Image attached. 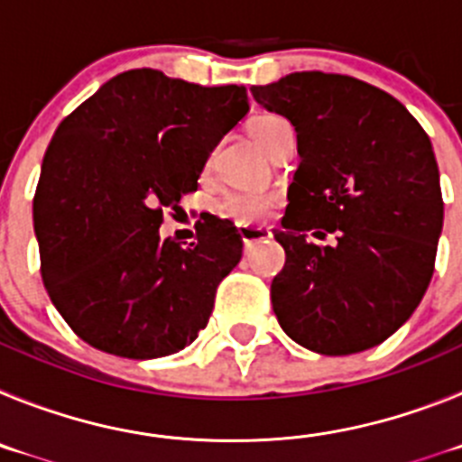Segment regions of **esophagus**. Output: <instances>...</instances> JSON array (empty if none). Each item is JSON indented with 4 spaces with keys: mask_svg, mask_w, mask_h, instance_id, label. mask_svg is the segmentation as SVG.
Instances as JSON below:
<instances>
[{
    "mask_svg": "<svg viewBox=\"0 0 462 462\" xmlns=\"http://www.w3.org/2000/svg\"><path fill=\"white\" fill-rule=\"evenodd\" d=\"M238 236L245 243V250H250L252 245L259 243V240H268L273 234L268 231V228H261V226H238Z\"/></svg>",
    "mask_w": 462,
    "mask_h": 462,
    "instance_id": "34e87169",
    "label": "esophagus"
}]
</instances>
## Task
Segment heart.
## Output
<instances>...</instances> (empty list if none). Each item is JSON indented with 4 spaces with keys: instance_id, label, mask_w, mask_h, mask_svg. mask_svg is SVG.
I'll use <instances>...</instances> for the list:
<instances>
[{
    "instance_id": "heart-1",
    "label": "heart",
    "mask_w": 462,
    "mask_h": 462,
    "mask_svg": "<svg viewBox=\"0 0 462 462\" xmlns=\"http://www.w3.org/2000/svg\"><path fill=\"white\" fill-rule=\"evenodd\" d=\"M291 129L284 117L280 116H259L250 125V134L261 148L268 150L271 143L280 136L282 132ZM277 203V194L263 189H243V191H226L217 201V212L222 217L234 219L238 224H256L266 217L273 206Z\"/></svg>"
}]
</instances>
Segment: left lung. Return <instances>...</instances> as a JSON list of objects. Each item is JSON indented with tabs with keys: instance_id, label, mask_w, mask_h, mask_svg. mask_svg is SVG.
I'll list each match as a JSON object with an SVG mask.
<instances>
[{
	"instance_id": "1",
	"label": "left lung",
	"mask_w": 462,
	"mask_h": 462,
	"mask_svg": "<svg viewBox=\"0 0 462 462\" xmlns=\"http://www.w3.org/2000/svg\"><path fill=\"white\" fill-rule=\"evenodd\" d=\"M252 97L291 122L300 154L273 231L287 252L271 284L277 321L324 356L370 349L410 319L435 271L444 203L430 138L398 99L349 76L289 73Z\"/></svg>"
}]
</instances>
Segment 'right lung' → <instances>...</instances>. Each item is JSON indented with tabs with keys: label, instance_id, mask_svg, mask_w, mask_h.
<instances>
[{
	"label": "right lung",
	"instance_id": "right-lung-1",
	"mask_svg": "<svg viewBox=\"0 0 462 462\" xmlns=\"http://www.w3.org/2000/svg\"><path fill=\"white\" fill-rule=\"evenodd\" d=\"M247 110L243 85L203 88L132 69L57 126L36 185L34 234L43 287L80 340L145 361L180 352L206 328L243 240L215 215L187 247L159 238V226Z\"/></svg>",
	"mask_w": 462,
	"mask_h": 462
}]
</instances>
